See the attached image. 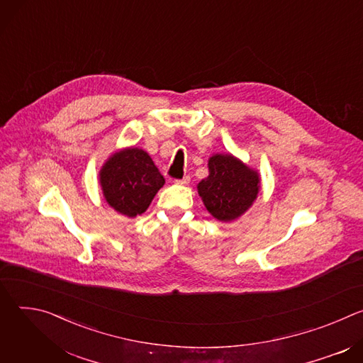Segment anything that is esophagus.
I'll list each match as a JSON object with an SVG mask.
<instances>
[{"label": "esophagus", "mask_w": 363, "mask_h": 363, "mask_svg": "<svg viewBox=\"0 0 363 363\" xmlns=\"http://www.w3.org/2000/svg\"><path fill=\"white\" fill-rule=\"evenodd\" d=\"M189 181H191V177H189V175H184L181 179H177L175 182H177V184H182V185H185V184H188Z\"/></svg>", "instance_id": "34e87169"}]
</instances>
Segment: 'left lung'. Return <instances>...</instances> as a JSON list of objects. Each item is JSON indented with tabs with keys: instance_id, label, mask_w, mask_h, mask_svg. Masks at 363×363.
<instances>
[{
	"instance_id": "left-lung-1",
	"label": "left lung",
	"mask_w": 363,
	"mask_h": 363,
	"mask_svg": "<svg viewBox=\"0 0 363 363\" xmlns=\"http://www.w3.org/2000/svg\"><path fill=\"white\" fill-rule=\"evenodd\" d=\"M208 168L210 175L198 184L206 210L220 221L238 218L257 198L260 178L231 155H214Z\"/></svg>"
}]
</instances>
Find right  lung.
<instances>
[{
	"instance_id": "obj_1",
	"label": "right lung",
	"mask_w": 363,
	"mask_h": 363,
	"mask_svg": "<svg viewBox=\"0 0 363 363\" xmlns=\"http://www.w3.org/2000/svg\"><path fill=\"white\" fill-rule=\"evenodd\" d=\"M164 184L165 178L149 155L138 147L115 153L100 171V185L108 203L128 217L145 213Z\"/></svg>"
}]
</instances>
